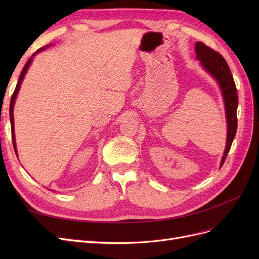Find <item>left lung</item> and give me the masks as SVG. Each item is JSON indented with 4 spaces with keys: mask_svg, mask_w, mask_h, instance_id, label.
<instances>
[{
    "mask_svg": "<svg viewBox=\"0 0 259 259\" xmlns=\"http://www.w3.org/2000/svg\"><path fill=\"white\" fill-rule=\"evenodd\" d=\"M197 59L200 61L202 68L211 75L217 82L222 92V96L225 104L226 122H227V142L223 158L221 161V167L228 154L231 144L236 136L238 120H237V109H238V95L237 88L233 81L230 69L227 65V61L221 54L209 49L208 46L201 42H197L194 46Z\"/></svg>",
    "mask_w": 259,
    "mask_h": 259,
    "instance_id": "8db88e82",
    "label": "left lung"
}]
</instances>
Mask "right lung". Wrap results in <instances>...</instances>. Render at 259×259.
<instances>
[{
    "label": "right lung",
    "mask_w": 259,
    "mask_h": 259,
    "mask_svg": "<svg viewBox=\"0 0 259 259\" xmlns=\"http://www.w3.org/2000/svg\"><path fill=\"white\" fill-rule=\"evenodd\" d=\"M50 46H51V45H46V46H44V48H42V49H40V50H37V51L32 55V56L30 57V59L28 60L26 66L23 67V69H22V71H21L20 76H19V79H18V82H17V85H16V89H15L14 94H13V96H12V99H11V105H10V117H11V126H12V138H13V145H14V149H15V152H16V154H17V147H16V138H15V126H14V105H15V100H16V97H17V95H18V92H19V90H20V85H21L23 79H25V75H26V73H27V71H28V69H29V67H30V65H31V62H32V60H33V57L35 56L36 54L41 53V52L45 51L48 48H50Z\"/></svg>",
    "instance_id": "right-lung-1"
}]
</instances>
